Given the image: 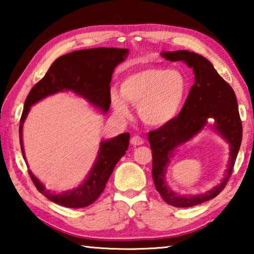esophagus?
Listing matches in <instances>:
<instances>
[{
    "label": "esophagus",
    "mask_w": 254,
    "mask_h": 254,
    "mask_svg": "<svg viewBox=\"0 0 254 254\" xmlns=\"http://www.w3.org/2000/svg\"><path fill=\"white\" fill-rule=\"evenodd\" d=\"M143 143H144V140L139 135H134L131 137V144H133V145H141Z\"/></svg>",
    "instance_id": "34e87169"
}]
</instances>
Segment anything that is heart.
<instances>
[{
    "label": "heart",
    "mask_w": 254,
    "mask_h": 254,
    "mask_svg": "<svg viewBox=\"0 0 254 254\" xmlns=\"http://www.w3.org/2000/svg\"><path fill=\"white\" fill-rule=\"evenodd\" d=\"M188 88V80L180 70L145 67L124 77L120 86L121 95L112 94L111 103L119 117L130 115L127 100L139 107V114L144 123L165 127L182 112Z\"/></svg>",
    "instance_id": "1"
}]
</instances>
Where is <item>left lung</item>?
I'll list each match as a JSON object with an SVG mask.
<instances>
[{"instance_id": "8db88e82", "label": "left lung", "mask_w": 254, "mask_h": 254, "mask_svg": "<svg viewBox=\"0 0 254 254\" xmlns=\"http://www.w3.org/2000/svg\"><path fill=\"white\" fill-rule=\"evenodd\" d=\"M161 56L169 62H183L194 70L195 83L182 112L173 122L149 132L152 150V178L156 189L167 204L175 207H191L216 197L231 177L242 141V122L233 89L217 74L209 60L188 50L163 51ZM214 119L212 128L230 145V159L226 177L217 187L204 194L178 195L165 183L166 168L175 149L190 140Z\"/></svg>"}]
</instances>
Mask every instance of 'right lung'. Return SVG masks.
<instances>
[{"instance_id": "1", "label": "right lung", "mask_w": 254, "mask_h": 254, "mask_svg": "<svg viewBox=\"0 0 254 254\" xmlns=\"http://www.w3.org/2000/svg\"><path fill=\"white\" fill-rule=\"evenodd\" d=\"M127 55V49L93 48L72 51L55 60L44 78L33 86L24 102L19 133L21 151L27 166L28 162L24 156L22 142V128L31 106L45 97L59 92H72L103 113H106L111 104L110 83L112 74L115 67L124 62ZM128 140L130 134L127 132L109 140H102L96 160L87 177L78 187L71 190L60 194L50 191L30 169L29 175L38 190L49 200L69 208L86 207L93 204L104 190L115 165L126 154Z\"/></svg>"}]
</instances>
